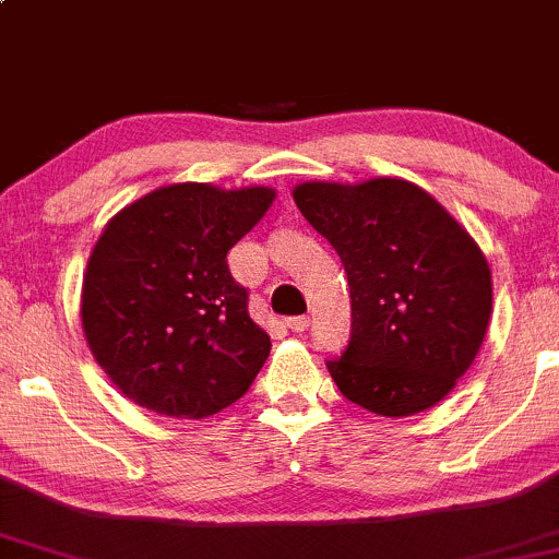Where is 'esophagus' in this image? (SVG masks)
<instances>
[{"mask_svg": "<svg viewBox=\"0 0 559 559\" xmlns=\"http://www.w3.org/2000/svg\"><path fill=\"white\" fill-rule=\"evenodd\" d=\"M286 325H288V329H292L294 333H301V331H307V325H310V318H307V316L288 318V320H286Z\"/></svg>", "mask_w": 559, "mask_h": 559, "instance_id": "esophagus-1", "label": "esophagus"}]
</instances>
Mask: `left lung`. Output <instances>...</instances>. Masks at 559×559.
<instances>
[{
  "instance_id": "obj_1",
  "label": "left lung",
  "mask_w": 559,
  "mask_h": 559,
  "mask_svg": "<svg viewBox=\"0 0 559 559\" xmlns=\"http://www.w3.org/2000/svg\"><path fill=\"white\" fill-rule=\"evenodd\" d=\"M292 197L349 281L352 338L329 360L338 391L383 418L431 409L489 329L491 267L476 239L404 178L305 181Z\"/></svg>"
}]
</instances>
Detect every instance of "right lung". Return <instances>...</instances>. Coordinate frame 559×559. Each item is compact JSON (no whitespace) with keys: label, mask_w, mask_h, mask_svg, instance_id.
<instances>
[{"label":"right lung","mask_w":559,"mask_h":559,"mask_svg":"<svg viewBox=\"0 0 559 559\" xmlns=\"http://www.w3.org/2000/svg\"><path fill=\"white\" fill-rule=\"evenodd\" d=\"M275 189L159 186L126 204L96 239L81 288L94 360L168 418H210L247 394L271 336L247 310L226 254L271 210Z\"/></svg>","instance_id":"obj_1"}]
</instances>
